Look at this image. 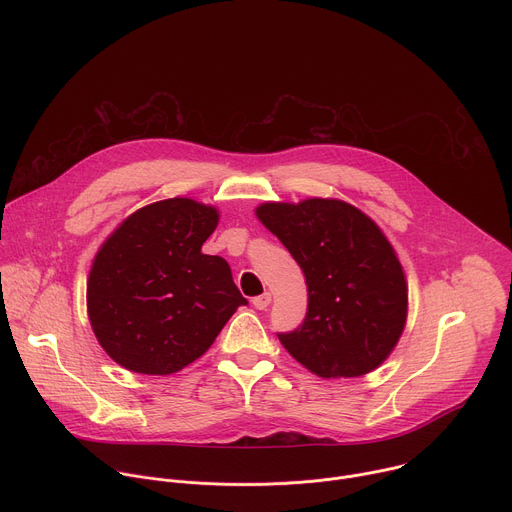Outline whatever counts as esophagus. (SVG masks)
Here are the masks:
<instances>
[{
  "label": "esophagus",
  "mask_w": 512,
  "mask_h": 512,
  "mask_svg": "<svg viewBox=\"0 0 512 512\" xmlns=\"http://www.w3.org/2000/svg\"><path fill=\"white\" fill-rule=\"evenodd\" d=\"M269 304H271V294H269V291H265V294L253 298V306H255L257 310H267Z\"/></svg>",
  "instance_id": "34e87169"
}]
</instances>
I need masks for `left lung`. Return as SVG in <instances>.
I'll return each mask as SVG.
<instances>
[{
	"label": "left lung",
	"instance_id": "obj_1",
	"mask_svg": "<svg viewBox=\"0 0 512 512\" xmlns=\"http://www.w3.org/2000/svg\"><path fill=\"white\" fill-rule=\"evenodd\" d=\"M259 221L302 267L308 312L285 350L318 377H360L395 348L407 316V283L381 229L358 208L328 198L267 202Z\"/></svg>",
	"mask_w": 512,
	"mask_h": 512
}]
</instances>
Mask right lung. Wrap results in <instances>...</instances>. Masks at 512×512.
I'll return each mask as SVG.
<instances>
[{
  "mask_svg": "<svg viewBox=\"0 0 512 512\" xmlns=\"http://www.w3.org/2000/svg\"><path fill=\"white\" fill-rule=\"evenodd\" d=\"M218 214L190 198L143 206L95 257L87 306L93 332L121 367L172 375L202 356L249 302L229 263L204 255Z\"/></svg>",
  "mask_w": 512,
  "mask_h": 512,
  "instance_id": "right-lung-1",
  "label": "right lung"
}]
</instances>
